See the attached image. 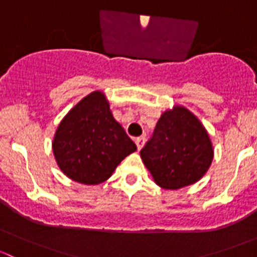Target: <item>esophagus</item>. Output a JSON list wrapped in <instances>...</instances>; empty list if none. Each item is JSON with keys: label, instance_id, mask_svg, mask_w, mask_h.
Masks as SVG:
<instances>
[{"label": "esophagus", "instance_id": "esophagus-1", "mask_svg": "<svg viewBox=\"0 0 257 257\" xmlns=\"http://www.w3.org/2000/svg\"><path fill=\"white\" fill-rule=\"evenodd\" d=\"M144 142H145L144 137H138V138H136V144H137V148H138V150H141L142 148H143Z\"/></svg>", "mask_w": 257, "mask_h": 257}]
</instances>
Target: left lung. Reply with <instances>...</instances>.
Here are the masks:
<instances>
[{
  "mask_svg": "<svg viewBox=\"0 0 257 257\" xmlns=\"http://www.w3.org/2000/svg\"><path fill=\"white\" fill-rule=\"evenodd\" d=\"M141 157L158 185L177 190L203 178L212 162L214 150L199 119L177 105L162 114L153 137L141 150Z\"/></svg>",
  "mask_w": 257,
  "mask_h": 257,
  "instance_id": "left-lung-1",
  "label": "left lung"
}]
</instances>
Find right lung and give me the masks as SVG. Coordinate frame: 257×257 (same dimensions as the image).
<instances>
[{"label":"right lung","instance_id":"add662e5","mask_svg":"<svg viewBox=\"0 0 257 257\" xmlns=\"http://www.w3.org/2000/svg\"><path fill=\"white\" fill-rule=\"evenodd\" d=\"M52 147L62 172L85 185L107 180L119 163L137 150L98 90L83 98L62 119Z\"/></svg>","mask_w":257,"mask_h":257}]
</instances>
